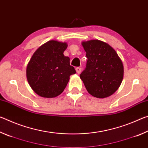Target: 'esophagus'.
<instances>
[{"label":"esophagus","instance_id":"esophagus-1","mask_svg":"<svg viewBox=\"0 0 148 148\" xmlns=\"http://www.w3.org/2000/svg\"><path fill=\"white\" fill-rule=\"evenodd\" d=\"M76 71L77 74H80V73H81V71H82V69L80 68V67H76Z\"/></svg>","mask_w":148,"mask_h":148}]
</instances>
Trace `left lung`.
Masks as SVG:
<instances>
[{
    "mask_svg": "<svg viewBox=\"0 0 148 148\" xmlns=\"http://www.w3.org/2000/svg\"><path fill=\"white\" fill-rule=\"evenodd\" d=\"M87 61L79 75L87 91L97 98H106L119 88L123 77V66L112 47L92 40L82 42Z\"/></svg>",
    "mask_w": 148,
    "mask_h": 148,
    "instance_id": "1",
    "label": "left lung"
}]
</instances>
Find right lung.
<instances>
[{
    "instance_id": "1",
    "label": "right lung",
    "mask_w": 148,
    "mask_h": 148,
    "mask_svg": "<svg viewBox=\"0 0 148 148\" xmlns=\"http://www.w3.org/2000/svg\"><path fill=\"white\" fill-rule=\"evenodd\" d=\"M66 43L50 40L34 52L27 68V78L32 90L40 97L53 98L61 94L76 71L70 58L63 55Z\"/></svg>"
}]
</instances>
